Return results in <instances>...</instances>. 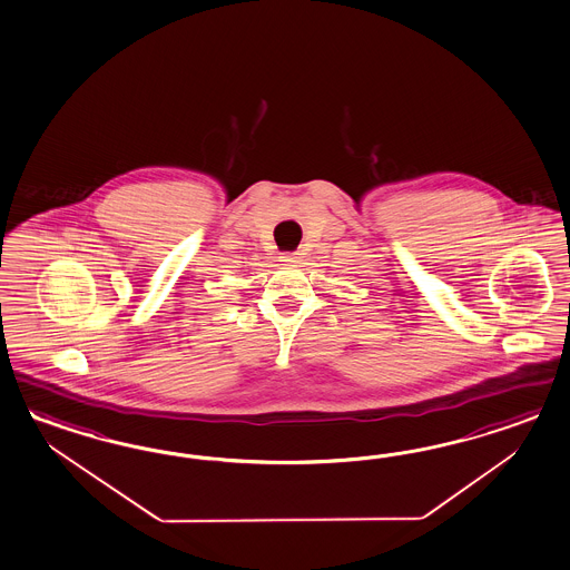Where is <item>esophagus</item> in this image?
<instances>
[{"label": "esophagus", "mask_w": 570, "mask_h": 570, "mask_svg": "<svg viewBox=\"0 0 570 570\" xmlns=\"http://www.w3.org/2000/svg\"><path fill=\"white\" fill-rule=\"evenodd\" d=\"M282 263L284 265H298L301 263V255L298 253H286V255H282Z\"/></svg>", "instance_id": "obj_1"}]
</instances>
